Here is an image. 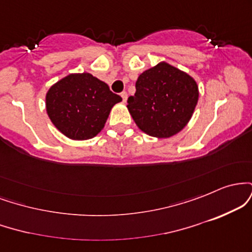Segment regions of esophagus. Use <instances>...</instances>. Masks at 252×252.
<instances>
[{"label": "esophagus", "instance_id": "obj_1", "mask_svg": "<svg viewBox=\"0 0 252 252\" xmlns=\"http://www.w3.org/2000/svg\"><path fill=\"white\" fill-rule=\"evenodd\" d=\"M121 97H122L123 103H126V98H128V94H126V91H123L122 94H121Z\"/></svg>", "mask_w": 252, "mask_h": 252}]
</instances>
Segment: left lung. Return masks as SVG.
<instances>
[{
  "label": "left lung",
  "mask_w": 252,
  "mask_h": 252,
  "mask_svg": "<svg viewBox=\"0 0 252 252\" xmlns=\"http://www.w3.org/2000/svg\"><path fill=\"white\" fill-rule=\"evenodd\" d=\"M199 99L194 78L168 63L161 62L144 71L129 97V114L144 134L169 138L189 124Z\"/></svg>",
  "instance_id": "8db88e82"
}]
</instances>
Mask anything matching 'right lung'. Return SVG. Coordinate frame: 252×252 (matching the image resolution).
Here are the masks:
<instances>
[{"label":"right lung","instance_id":"1","mask_svg":"<svg viewBox=\"0 0 252 252\" xmlns=\"http://www.w3.org/2000/svg\"><path fill=\"white\" fill-rule=\"evenodd\" d=\"M122 100L91 73H71L46 94V111L53 126L73 141L94 138L102 131L110 111Z\"/></svg>","mask_w":252,"mask_h":252}]
</instances>
